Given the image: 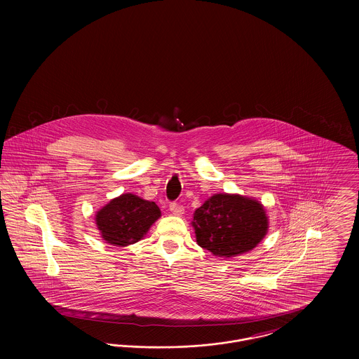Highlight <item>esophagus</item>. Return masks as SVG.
I'll return each instance as SVG.
<instances>
[{
	"mask_svg": "<svg viewBox=\"0 0 359 359\" xmlns=\"http://www.w3.org/2000/svg\"><path fill=\"white\" fill-rule=\"evenodd\" d=\"M170 210H171L173 215H182L184 212V207L180 203H176V202H172L170 205Z\"/></svg>",
	"mask_w": 359,
	"mask_h": 359,
	"instance_id": "esophagus-1",
	"label": "esophagus"
}]
</instances>
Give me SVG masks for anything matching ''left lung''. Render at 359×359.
Here are the masks:
<instances>
[{
    "instance_id": "obj_1",
    "label": "left lung",
    "mask_w": 359,
    "mask_h": 359,
    "mask_svg": "<svg viewBox=\"0 0 359 359\" xmlns=\"http://www.w3.org/2000/svg\"><path fill=\"white\" fill-rule=\"evenodd\" d=\"M196 242L214 256L234 257L255 249L268 233L264 205L255 199L215 194L194 212Z\"/></svg>"
}]
</instances>
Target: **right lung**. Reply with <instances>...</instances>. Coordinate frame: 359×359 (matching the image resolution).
Listing matches in <instances>:
<instances>
[{
	"instance_id": "add662e5",
	"label": "right lung",
	"mask_w": 359,
	"mask_h": 359,
	"mask_svg": "<svg viewBox=\"0 0 359 359\" xmlns=\"http://www.w3.org/2000/svg\"><path fill=\"white\" fill-rule=\"evenodd\" d=\"M160 215L154 202L133 194H122L97 212L95 223L107 243L128 246L142 238Z\"/></svg>"
}]
</instances>
